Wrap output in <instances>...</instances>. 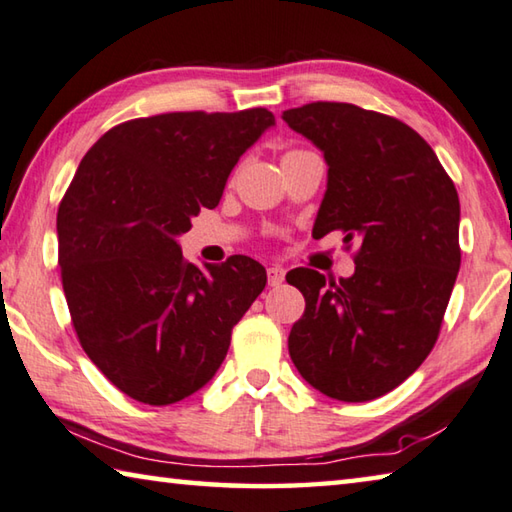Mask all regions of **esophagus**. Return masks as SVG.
I'll return each mask as SVG.
<instances>
[{
  "mask_svg": "<svg viewBox=\"0 0 512 512\" xmlns=\"http://www.w3.org/2000/svg\"><path fill=\"white\" fill-rule=\"evenodd\" d=\"M266 275H268V286H280L284 282V268L280 266H268Z\"/></svg>",
  "mask_w": 512,
  "mask_h": 512,
  "instance_id": "34e87169",
  "label": "esophagus"
}]
</instances>
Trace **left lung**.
<instances>
[{
    "mask_svg": "<svg viewBox=\"0 0 512 512\" xmlns=\"http://www.w3.org/2000/svg\"><path fill=\"white\" fill-rule=\"evenodd\" d=\"M288 127L324 152L329 183L313 237L345 235L356 273L295 268L306 309L288 353L329 398L365 403L421 367L439 338L461 266L459 194L410 125L349 102L286 109Z\"/></svg>",
    "mask_w": 512,
    "mask_h": 512,
    "instance_id": "obj_1",
    "label": "left lung"
}]
</instances>
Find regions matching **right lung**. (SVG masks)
<instances>
[{"mask_svg":"<svg viewBox=\"0 0 512 512\" xmlns=\"http://www.w3.org/2000/svg\"><path fill=\"white\" fill-rule=\"evenodd\" d=\"M273 123L264 107L127 120L98 138L64 192L58 264L73 329L138 403L172 405L206 385L264 291L255 259L199 271L176 237L217 206L232 167Z\"/></svg>","mask_w":512,"mask_h":512,"instance_id":"obj_1","label":"right lung"}]
</instances>
